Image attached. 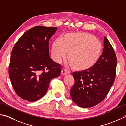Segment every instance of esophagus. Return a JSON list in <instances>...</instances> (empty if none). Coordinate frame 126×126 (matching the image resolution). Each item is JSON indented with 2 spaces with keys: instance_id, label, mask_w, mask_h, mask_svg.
<instances>
[{
  "instance_id": "esophagus-1",
  "label": "esophagus",
  "mask_w": 126,
  "mask_h": 126,
  "mask_svg": "<svg viewBox=\"0 0 126 126\" xmlns=\"http://www.w3.org/2000/svg\"><path fill=\"white\" fill-rule=\"evenodd\" d=\"M67 74V70H66L65 69H63L61 70V74L62 75H65Z\"/></svg>"
}]
</instances>
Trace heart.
<instances>
[{"label": "heart", "mask_w": 126, "mask_h": 126, "mask_svg": "<svg viewBox=\"0 0 126 126\" xmlns=\"http://www.w3.org/2000/svg\"><path fill=\"white\" fill-rule=\"evenodd\" d=\"M75 67L86 69L91 67L98 60L102 51V44L93 35L86 32L67 34L62 38L57 37L51 46L52 59L61 63L66 56Z\"/></svg>", "instance_id": "obj_1"}]
</instances>
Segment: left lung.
<instances>
[{"label":"left lung","mask_w":126,"mask_h":126,"mask_svg":"<svg viewBox=\"0 0 126 126\" xmlns=\"http://www.w3.org/2000/svg\"><path fill=\"white\" fill-rule=\"evenodd\" d=\"M103 46L102 54L94 65L72 74L75 84L70 90V96L79 106L89 108L98 104L105 98L113 84L117 58L106 36Z\"/></svg>","instance_id":"left-lung-1"}]
</instances>
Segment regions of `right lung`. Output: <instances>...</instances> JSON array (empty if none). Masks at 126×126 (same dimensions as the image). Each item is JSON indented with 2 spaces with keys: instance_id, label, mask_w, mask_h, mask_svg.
Instances as JSON below:
<instances>
[{
  "instance_id": "add662e5",
  "label": "right lung",
  "mask_w": 126,
  "mask_h": 126,
  "mask_svg": "<svg viewBox=\"0 0 126 126\" xmlns=\"http://www.w3.org/2000/svg\"><path fill=\"white\" fill-rule=\"evenodd\" d=\"M57 27L37 26L22 35L13 48L9 75L15 92L30 102L39 100L50 81L60 75L61 66L50 58L48 41Z\"/></svg>"
}]
</instances>
